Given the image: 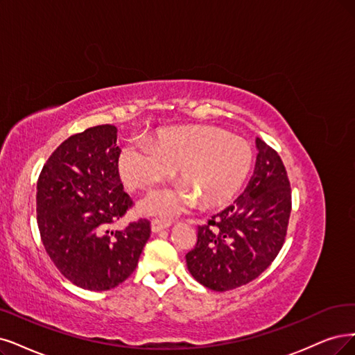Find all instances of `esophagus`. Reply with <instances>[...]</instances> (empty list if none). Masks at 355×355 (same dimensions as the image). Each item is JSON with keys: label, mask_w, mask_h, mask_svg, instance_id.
<instances>
[{"label": "esophagus", "mask_w": 355, "mask_h": 355, "mask_svg": "<svg viewBox=\"0 0 355 355\" xmlns=\"http://www.w3.org/2000/svg\"><path fill=\"white\" fill-rule=\"evenodd\" d=\"M171 225L169 220H161V219H153L150 222V228L153 232H159V231H164L166 230L168 227Z\"/></svg>", "instance_id": "1"}]
</instances>
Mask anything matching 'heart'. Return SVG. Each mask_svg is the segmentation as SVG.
<instances>
[{
	"instance_id": "obj_1",
	"label": "heart",
	"mask_w": 355,
	"mask_h": 355,
	"mask_svg": "<svg viewBox=\"0 0 355 355\" xmlns=\"http://www.w3.org/2000/svg\"><path fill=\"white\" fill-rule=\"evenodd\" d=\"M143 144H128L118 171L131 191H149L177 171V190H164L140 205L143 212L173 216L199 200L212 209L225 205L240 190L253 165V149L244 139L215 125L166 127Z\"/></svg>"
}]
</instances>
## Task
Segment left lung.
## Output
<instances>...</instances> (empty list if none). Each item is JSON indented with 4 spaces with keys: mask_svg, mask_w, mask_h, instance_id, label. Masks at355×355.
I'll return each mask as SVG.
<instances>
[{
    "mask_svg": "<svg viewBox=\"0 0 355 355\" xmlns=\"http://www.w3.org/2000/svg\"><path fill=\"white\" fill-rule=\"evenodd\" d=\"M254 173L234 205L198 227L186 254L191 277L214 291H230L265 272L284 245L291 187L277 150L256 139Z\"/></svg>",
    "mask_w": 355,
    "mask_h": 355,
    "instance_id": "8db88e82",
    "label": "left lung"
}]
</instances>
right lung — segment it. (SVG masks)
Masks as SVG:
<instances>
[{
	"label": "right lung",
	"mask_w": 355,
	"mask_h": 355,
	"mask_svg": "<svg viewBox=\"0 0 355 355\" xmlns=\"http://www.w3.org/2000/svg\"><path fill=\"white\" fill-rule=\"evenodd\" d=\"M116 127L103 124L70 136L52 152L36 187L37 227L57 269L74 285L107 291L135 272L150 222L111 225L133 200L118 173Z\"/></svg>",
	"instance_id": "1"
}]
</instances>
